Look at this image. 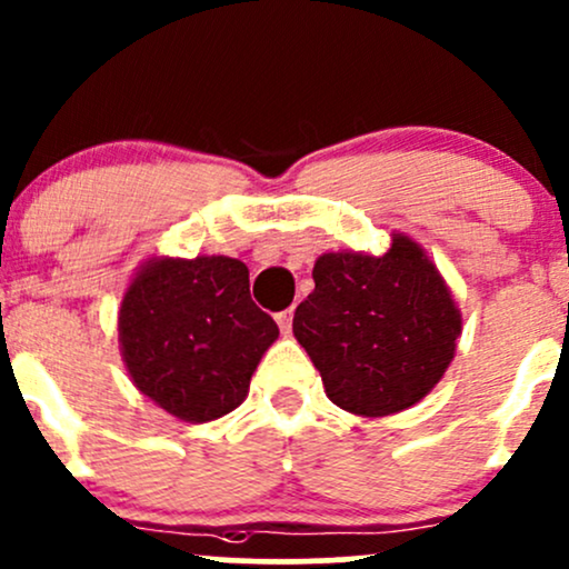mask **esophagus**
<instances>
[{
	"label": "esophagus",
	"instance_id": "esophagus-1",
	"mask_svg": "<svg viewBox=\"0 0 569 569\" xmlns=\"http://www.w3.org/2000/svg\"><path fill=\"white\" fill-rule=\"evenodd\" d=\"M277 322H279V330H282L284 336H290V330H292V309H287V311H282V315H277Z\"/></svg>",
	"mask_w": 569,
	"mask_h": 569
}]
</instances>
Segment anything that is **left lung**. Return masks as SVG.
Wrapping results in <instances>:
<instances>
[{
	"mask_svg": "<svg viewBox=\"0 0 569 569\" xmlns=\"http://www.w3.org/2000/svg\"><path fill=\"white\" fill-rule=\"evenodd\" d=\"M311 277L292 333L338 408L379 419L430 395L455 360L462 311L411 236L395 231L385 254H319Z\"/></svg>",
	"mask_w": 569,
	"mask_h": 569,
	"instance_id": "8db88e82",
	"label": "left lung"
}]
</instances>
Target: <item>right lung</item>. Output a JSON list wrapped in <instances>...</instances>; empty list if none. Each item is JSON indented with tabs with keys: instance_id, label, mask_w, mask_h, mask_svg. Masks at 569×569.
Instances as JSON below:
<instances>
[{
	"instance_id": "obj_1",
	"label": "right lung",
	"mask_w": 569,
	"mask_h": 569,
	"mask_svg": "<svg viewBox=\"0 0 569 569\" xmlns=\"http://www.w3.org/2000/svg\"><path fill=\"white\" fill-rule=\"evenodd\" d=\"M279 328L250 298V271L226 254L147 258L126 287L118 341L133 387L201 425L244 403Z\"/></svg>"
}]
</instances>
